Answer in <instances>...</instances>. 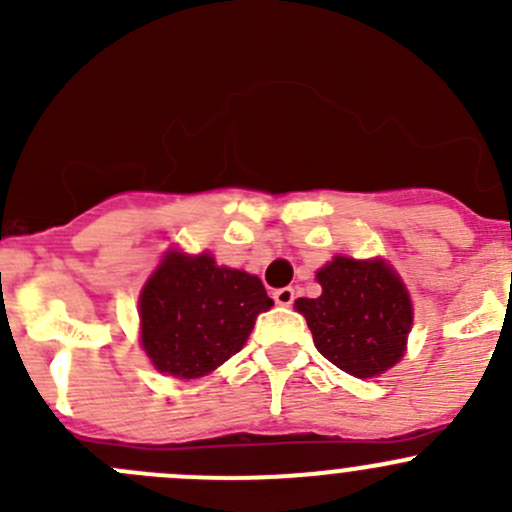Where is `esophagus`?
I'll use <instances>...</instances> for the list:
<instances>
[{"mask_svg": "<svg viewBox=\"0 0 512 512\" xmlns=\"http://www.w3.org/2000/svg\"><path fill=\"white\" fill-rule=\"evenodd\" d=\"M272 297H275V302L282 304V307H289V304L294 302V289L292 287H280V289H275V294H272Z\"/></svg>", "mask_w": 512, "mask_h": 512, "instance_id": "1", "label": "esophagus"}]
</instances>
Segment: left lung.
Masks as SVG:
<instances>
[{"label": "left lung", "mask_w": 512, "mask_h": 512, "mask_svg": "<svg viewBox=\"0 0 512 512\" xmlns=\"http://www.w3.org/2000/svg\"><path fill=\"white\" fill-rule=\"evenodd\" d=\"M322 297L297 299L314 347L347 374L369 379L404 356L411 299L386 262L334 257L317 272Z\"/></svg>", "instance_id": "obj_1"}]
</instances>
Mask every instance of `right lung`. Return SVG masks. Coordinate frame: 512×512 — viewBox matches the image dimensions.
I'll return each mask as SVG.
<instances>
[{
  "mask_svg": "<svg viewBox=\"0 0 512 512\" xmlns=\"http://www.w3.org/2000/svg\"><path fill=\"white\" fill-rule=\"evenodd\" d=\"M272 307L257 277L210 255L170 252L141 294V342L153 366L198 379L242 349L257 314Z\"/></svg>",
  "mask_w": 512,
  "mask_h": 512,
  "instance_id": "add662e5",
  "label": "right lung"
}]
</instances>
